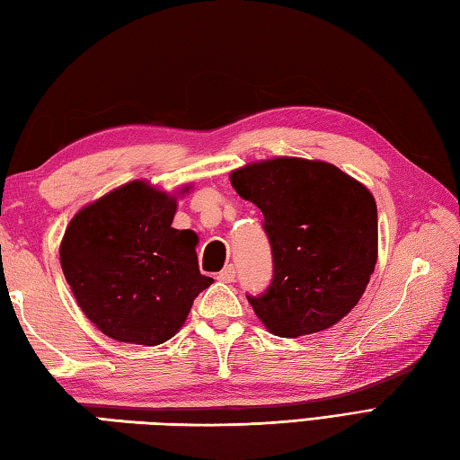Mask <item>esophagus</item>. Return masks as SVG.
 I'll list each match as a JSON object with an SVG mask.
<instances>
[{
    "label": "esophagus",
    "instance_id": "34e87169",
    "mask_svg": "<svg viewBox=\"0 0 460 460\" xmlns=\"http://www.w3.org/2000/svg\"><path fill=\"white\" fill-rule=\"evenodd\" d=\"M217 279L223 281V283H231L233 279H235V267L233 265H225L223 270L217 273Z\"/></svg>",
    "mask_w": 460,
    "mask_h": 460
}]
</instances>
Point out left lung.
<instances>
[{
	"label": "left lung",
	"instance_id": "left-lung-1",
	"mask_svg": "<svg viewBox=\"0 0 460 460\" xmlns=\"http://www.w3.org/2000/svg\"><path fill=\"white\" fill-rule=\"evenodd\" d=\"M233 189L261 208L273 281L249 297L267 332L299 338L336 325L360 302L378 261L374 195L338 166L297 156L249 163Z\"/></svg>",
	"mask_w": 460,
	"mask_h": 460
}]
</instances>
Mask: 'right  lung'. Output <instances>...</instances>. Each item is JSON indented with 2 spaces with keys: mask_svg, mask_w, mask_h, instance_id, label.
Segmentation results:
<instances>
[{
  "mask_svg": "<svg viewBox=\"0 0 460 460\" xmlns=\"http://www.w3.org/2000/svg\"><path fill=\"white\" fill-rule=\"evenodd\" d=\"M177 193L137 179L72 217L60 263L82 312L108 338L158 346L177 333L195 297L213 283L199 271V237L174 229Z\"/></svg>",
  "mask_w": 460,
  "mask_h": 460,
  "instance_id": "right-lung-1",
  "label": "right lung"
}]
</instances>
